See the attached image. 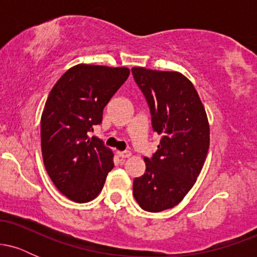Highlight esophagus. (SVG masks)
I'll use <instances>...</instances> for the list:
<instances>
[{
    "label": "esophagus",
    "instance_id": "esophagus-1",
    "mask_svg": "<svg viewBox=\"0 0 257 257\" xmlns=\"http://www.w3.org/2000/svg\"><path fill=\"white\" fill-rule=\"evenodd\" d=\"M117 156H118V157H120L122 159H125V158L131 157L132 153L129 151H118V152H117Z\"/></svg>",
    "mask_w": 257,
    "mask_h": 257
}]
</instances>
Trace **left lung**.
Wrapping results in <instances>:
<instances>
[{
	"label": "left lung",
	"instance_id": "left-lung-1",
	"mask_svg": "<svg viewBox=\"0 0 257 257\" xmlns=\"http://www.w3.org/2000/svg\"><path fill=\"white\" fill-rule=\"evenodd\" d=\"M133 78L151 113L152 129L162 135L158 150L144 157L146 170L133 182V194L146 211L179 204L198 178L209 150V123L193 84L174 71L133 67Z\"/></svg>",
	"mask_w": 257,
	"mask_h": 257
}]
</instances>
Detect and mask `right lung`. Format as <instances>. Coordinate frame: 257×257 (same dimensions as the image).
Here are the masks:
<instances>
[{"label":"right lung","mask_w":257,"mask_h":257,"mask_svg":"<svg viewBox=\"0 0 257 257\" xmlns=\"http://www.w3.org/2000/svg\"><path fill=\"white\" fill-rule=\"evenodd\" d=\"M129 76L126 67L79 64L49 93L41 117L44 167L55 187L77 203L94 199L113 168V153L93 137L102 111Z\"/></svg>","instance_id":"right-lung-1"}]
</instances>
